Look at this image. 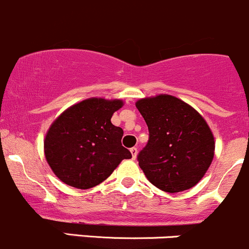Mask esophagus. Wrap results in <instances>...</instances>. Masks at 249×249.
Returning <instances> with one entry per match:
<instances>
[{
	"mask_svg": "<svg viewBox=\"0 0 249 249\" xmlns=\"http://www.w3.org/2000/svg\"><path fill=\"white\" fill-rule=\"evenodd\" d=\"M130 152H131V155H132V159H136V157H137V148H135V147H132V148H130Z\"/></svg>",
	"mask_w": 249,
	"mask_h": 249,
	"instance_id": "1",
	"label": "esophagus"
}]
</instances>
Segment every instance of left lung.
<instances>
[{"label": "left lung", "instance_id": "1", "mask_svg": "<svg viewBox=\"0 0 249 249\" xmlns=\"http://www.w3.org/2000/svg\"><path fill=\"white\" fill-rule=\"evenodd\" d=\"M149 140L139 154L147 179L166 193L190 189L201 180L214 157V136L203 117L167 94L136 101Z\"/></svg>", "mask_w": 249, "mask_h": 249}]
</instances>
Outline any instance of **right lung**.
I'll use <instances>...</instances> for the list:
<instances>
[{"label":"right lung","instance_id":"add662e5","mask_svg":"<svg viewBox=\"0 0 249 249\" xmlns=\"http://www.w3.org/2000/svg\"><path fill=\"white\" fill-rule=\"evenodd\" d=\"M124 101L90 97L65 109L48 129L44 155L65 184L89 189L104 182L131 153L122 145L124 131L110 122Z\"/></svg>","mask_w":249,"mask_h":249}]
</instances>
